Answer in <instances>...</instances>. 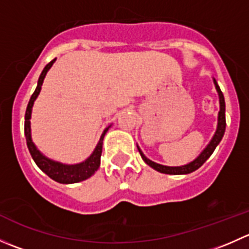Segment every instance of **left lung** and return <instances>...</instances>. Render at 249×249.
Wrapping results in <instances>:
<instances>
[{"label": "left lung", "instance_id": "8db88e82", "mask_svg": "<svg viewBox=\"0 0 249 249\" xmlns=\"http://www.w3.org/2000/svg\"><path fill=\"white\" fill-rule=\"evenodd\" d=\"M214 80V84H215V89H217L218 91V95H219V104H220V110H219V114H218V126H217V131H215L214 136H213L212 141L210 142V144L207 145V147L205 148V149L202 150L201 154L199 155V157L196 158V159L194 160V161H192L190 164L188 165H184V166H177V167H170V166H164V165H160V164H157V162L152 161V160L147 159V158L144 157V154H143L142 152H141V149L139 147V152L141 154V157H142V159L144 160V162L147 165H149L150 167H153L154 170H157V171L161 172V173H166V175H187V173H190V172H194L195 170H197L199 167H201L203 165V162L206 161V160L208 159V158L212 155V153L214 152L215 147H217L218 144H219V142L222 141L223 136H224V132H225V126H227V122H225V101H224V95H223L222 90H220L219 85L217 84V82Z\"/></svg>", "mask_w": 249, "mask_h": 249}]
</instances>
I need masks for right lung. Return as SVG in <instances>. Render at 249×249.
<instances>
[{
    "mask_svg": "<svg viewBox=\"0 0 249 249\" xmlns=\"http://www.w3.org/2000/svg\"><path fill=\"white\" fill-rule=\"evenodd\" d=\"M55 60H52L49 64L44 67V70L42 71L41 76H39L38 84H37L36 90L32 94L31 99H30L29 105H27L26 113H25V137H26V143L27 148L30 150V154H31L32 159L35 160V162L37 164V166L42 170L46 175L49 176L52 179L56 180L59 183H64V184H71V183H77L80 180H85L87 178H89L90 176H92L100 167V161H101V154H102V142H104V137L106 135V130L102 134L101 139H100L99 143H97L96 148L92 152V154L85 161L80 162L77 165H64L60 164V162L53 161V160L48 159V158L43 157V155L39 153V150L37 149L36 145L34 144L31 140V129H30V119H31V110L32 106H34V102L36 100V97L38 96L39 91H41L42 84H43L44 77H46L48 70L53 66V64L55 62Z\"/></svg>",
    "mask_w": 249,
    "mask_h": 249,
    "instance_id": "add662e5",
    "label": "right lung"
}]
</instances>
